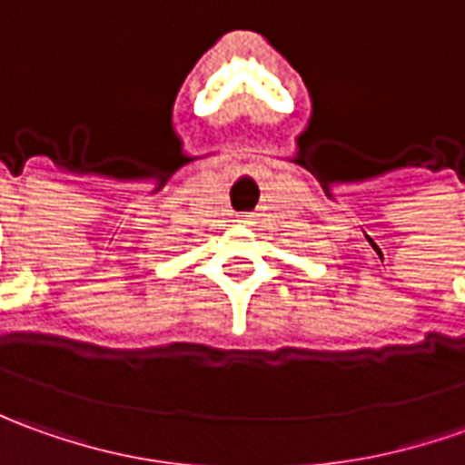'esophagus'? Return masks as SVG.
Here are the masks:
<instances>
[{
  "label": "esophagus",
  "mask_w": 465,
  "mask_h": 465,
  "mask_svg": "<svg viewBox=\"0 0 465 465\" xmlns=\"http://www.w3.org/2000/svg\"><path fill=\"white\" fill-rule=\"evenodd\" d=\"M239 226H252V223H254V216H252V213H244V216H239Z\"/></svg>",
  "instance_id": "obj_1"
}]
</instances>
